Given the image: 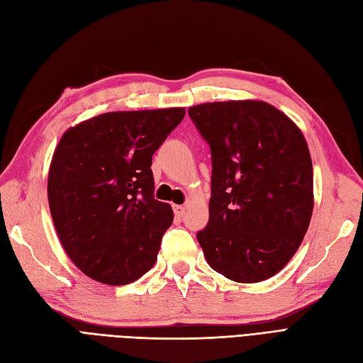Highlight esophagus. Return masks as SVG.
Segmentation results:
<instances>
[{
    "mask_svg": "<svg viewBox=\"0 0 363 363\" xmlns=\"http://www.w3.org/2000/svg\"><path fill=\"white\" fill-rule=\"evenodd\" d=\"M172 208H174V215H175V218H182L183 215H184V211H186V207L184 206H179V204H174L172 206Z\"/></svg>",
    "mask_w": 363,
    "mask_h": 363,
    "instance_id": "1",
    "label": "esophagus"
}]
</instances>
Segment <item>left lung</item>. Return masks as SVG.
Segmentation results:
<instances>
[{
	"instance_id": "1",
	"label": "left lung",
	"mask_w": 363,
	"mask_h": 363,
	"mask_svg": "<svg viewBox=\"0 0 363 363\" xmlns=\"http://www.w3.org/2000/svg\"><path fill=\"white\" fill-rule=\"evenodd\" d=\"M188 113L212 150L208 223L196 233L207 263L238 283L276 276L301 245L313 212L301 130L259 100L204 103Z\"/></svg>"
}]
</instances>
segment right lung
Instances as JSON below:
<instances>
[{
    "label": "right lung",
    "mask_w": 363,
    "mask_h": 363,
    "mask_svg": "<svg viewBox=\"0 0 363 363\" xmlns=\"http://www.w3.org/2000/svg\"><path fill=\"white\" fill-rule=\"evenodd\" d=\"M184 113L107 112L60 138L48 171L50 212L63 250L87 277L119 286L155 267L174 213L152 195V155Z\"/></svg>",
    "instance_id": "obj_1"
}]
</instances>
